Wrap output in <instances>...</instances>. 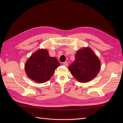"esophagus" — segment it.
<instances>
[{"instance_id": "esophagus-1", "label": "esophagus", "mask_w": 123, "mask_h": 123, "mask_svg": "<svg viewBox=\"0 0 123 123\" xmlns=\"http://www.w3.org/2000/svg\"><path fill=\"white\" fill-rule=\"evenodd\" d=\"M63 65H64L65 66H68V63L67 62H63Z\"/></svg>"}]
</instances>
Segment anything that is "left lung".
I'll return each mask as SVG.
<instances>
[{"label": "left lung", "mask_w": 123, "mask_h": 123, "mask_svg": "<svg viewBox=\"0 0 123 123\" xmlns=\"http://www.w3.org/2000/svg\"><path fill=\"white\" fill-rule=\"evenodd\" d=\"M68 68L78 81L86 83L97 76L100 69V62L90 48H83L77 51L75 61Z\"/></svg>", "instance_id": "1"}]
</instances>
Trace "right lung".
I'll return each mask as SVG.
<instances>
[{
  "label": "right lung",
  "mask_w": 123,
  "mask_h": 123,
  "mask_svg": "<svg viewBox=\"0 0 123 123\" xmlns=\"http://www.w3.org/2000/svg\"><path fill=\"white\" fill-rule=\"evenodd\" d=\"M60 64L55 57H51L48 51L39 49L25 62V69L27 76L36 82L45 83L53 76Z\"/></svg>",
  "instance_id": "obj_1"
}]
</instances>
